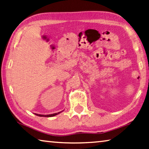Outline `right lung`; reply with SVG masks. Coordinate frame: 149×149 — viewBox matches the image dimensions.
I'll return each mask as SVG.
<instances>
[{
    "label": "right lung",
    "mask_w": 149,
    "mask_h": 149,
    "mask_svg": "<svg viewBox=\"0 0 149 149\" xmlns=\"http://www.w3.org/2000/svg\"><path fill=\"white\" fill-rule=\"evenodd\" d=\"M61 113V112H58L57 113H53V114H51V115H38V114H36L37 116H39V117H54V116H55L56 115L59 114V113Z\"/></svg>",
    "instance_id": "right-lung-1"
}]
</instances>
